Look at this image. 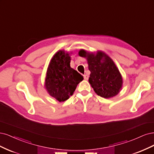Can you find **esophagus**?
<instances>
[{
	"label": "esophagus",
	"mask_w": 154,
	"mask_h": 154,
	"mask_svg": "<svg viewBox=\"0 0 154 154\" xmlns=\"http://www.w3.org/2000/svg\"><path fill=\"white\" fill-rule=\"evenodd\" d=\"M88 78H89V76L88 75H86H86H84V79H85V80H88Z\"/></svg>",
	"instance_id": "esophagus-1"
}]
</instances>
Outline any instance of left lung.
Instances as JSON below:
<instances>
[{"instance_id": "obj_1", "label": "left lung", "mask_w": 154, "mask_h": 154, "mask_svg": "<svg viewBox=\"0 0 154 154\" xmlns=\"http://www.w3.org/2000/svg\"><path fill=\"white\" fill-rule=\"evenodd\" d=\"M79 55L87 59L91 73L89 82L98 96L109 98L117 95L123 85V79L112 59L103 51L89 52L81 49Z\"/></svg>"}]
</instances>
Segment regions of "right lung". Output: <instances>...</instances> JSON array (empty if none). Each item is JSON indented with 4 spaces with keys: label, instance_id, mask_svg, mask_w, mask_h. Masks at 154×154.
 Listing matches in <instances>:
<instances>
[{
    "label": "right lung",
    "instance_id": "1",
    "mask_svg": "<svg viewBox=\"0 0 154 154\" xmlns=\"http://www.w3.org/2000/svg\"><path fill=\"white\" fill-rule=\"evenodd\" d=\"M70 54L61 50L54 54L49 63L45 80L48 93L60 102L68 100L84 79L82 75L70 67Z\"/></svg>",
    "mask_w": 154,
    "mask_h": 154
}]
</instances>
